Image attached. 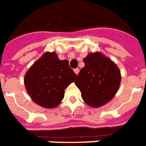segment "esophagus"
<instances>
[{
    "instance_id": "obj_1",
    "label": "esophagus",
    "mask_w": 146,
    "mask_h": 146,
    "mask_svg": "<svg viewBox=\"0 0 146 146\" xmlns=\"http://www.w3.org/2000/svg\"><path fill=\"white\" fill-rule=\"evenodd\" d=\"M74 73L77 75V74L79 73V70H78V69H75V70H74Z\"/></svg>"
}]
</instances>
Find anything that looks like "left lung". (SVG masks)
Here are the masks:
<instances>
[{"mask_svg":"<svg viewBox=\"0 0 146 146\" xmlns=\"http://www.w3.org/2000/svg\"><path fill=\"white\" fill-rule=\"evenodd\" d=\"M84 62L85 66L80 71L75 84L86 104L93 108L101 107L118 92L120 70L115 62L98 51L89 53Z\"/></svg>","mask_w":146,"mask_h":146,"instance_id":"1","label":"left lung"}]
</instances>
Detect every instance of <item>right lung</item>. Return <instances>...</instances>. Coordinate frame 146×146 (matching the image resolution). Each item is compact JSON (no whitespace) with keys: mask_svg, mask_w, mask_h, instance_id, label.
Here are the masks:
<instances>
[{"mask_svg":"<svg viewBox=\"0 0 146 146\" xmlns=\"http://www.w3.org/2000/svg\"><path fill=\"white\" fill-rule=\"evenodd\" d=\"M76 77L68 60H60L55 52L47 51L26 73L24 84L35 103L46 109H53L60 104L65 89Z\"/></svg>","mask_w":146,"mask_h":146,"instance_id":"right-lung-1","label":"right lung"}]
</instances>
